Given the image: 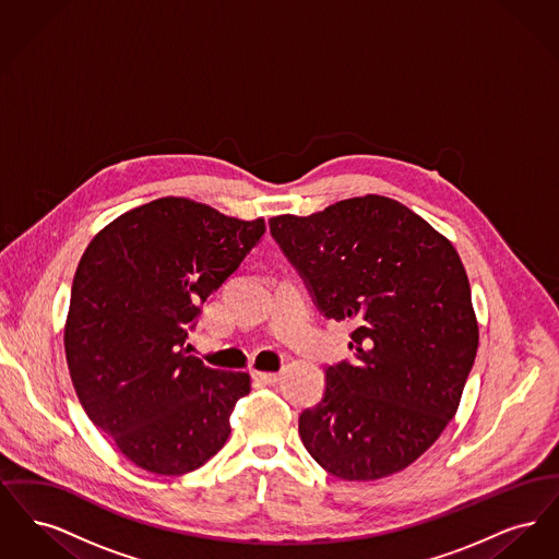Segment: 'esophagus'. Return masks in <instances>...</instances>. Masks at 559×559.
Returning a JSON list of instances; mask_svg holds the SVG:
<instances>
[{
  "mask_svg": "<svg viewBox=\"0 0 559 559\" xmlns=\"http://www.w3.org/2000/svg\"><path fill=\"white\" fill-rule=\"evenodd\" d=\"M253 379L262 383H274L278 381V372L253 371Z\"/></svg>",
  "mask_w": 559,
  "mask_h": 559,
  "instance_id": "obj_1",
  "label": "esophagus"
}]
</instances>
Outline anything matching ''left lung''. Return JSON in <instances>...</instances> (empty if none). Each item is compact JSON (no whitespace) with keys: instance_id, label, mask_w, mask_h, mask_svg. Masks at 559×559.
I'll list each match as a JSON object with an SVG mask.
<instances>
[{"instance_id":"left-lung-1","label":"left lung","mask_w":559,"mask_h":559,"mask_svg":"<svg viewBox=\"0 0 559 559\" xmlns=\"http://www.w3.org/2000/svg\"><path fill=\"white\" fill-rule=\"evenodd\" d=\"M270 233L320 312L354 326V358L326 369L324 396L299 415L306 451L342 479L402 472L449 426L478 352L456 249L379 194L276 215Z\"/></svg>"}]
</instances>
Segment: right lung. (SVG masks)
Wrapping results in <instances>:
<instances>
[{
	"label": "right lung",
	"mask_w": 559,
	"mask_h": 559,
	"mask_svg": "<svg viewBox=\"0 0 559 559\" xmlns=\"http://www.w3.org/2000/svg\"><path fill=\"white\" fill-rule=\"evenodd\" d=\"M264 233V217L163 197L112 219L83 251L67 365L83 411L133 465L182 476L226 444L251 379L205 367L185 342L203 301Z\"/></svg>",
	"instance_id": "add662e5"
}]
</instances>
